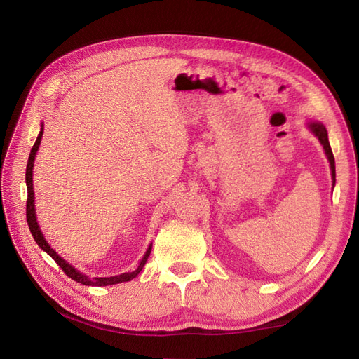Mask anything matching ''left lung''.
<instances>
[{
    "label": "left lung",
    "mask_w": 359,
    "mask_h": 359,
    "mask_svg": "<svg viewBox=\"0 0 359 359\" xmlns=\"http://www.w3.org/2000/svg\"><path fill=\"white\" fill-rule=\"evenodd\" d=\"M309 128H310V131L318 137V140L321 142V144H323V148L325 151V156L330 162L332 179H333V185H334V182H337V172H334V157H333V152H332L330 143H329V135H327V129L321 123V121H309Z\"/></svg>",
    "instance_id": "obj_1"
}]
</instances>
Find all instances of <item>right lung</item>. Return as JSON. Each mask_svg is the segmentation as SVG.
<instances>
[{
    "label": "right lung",
    "instance_id": "add662e5",
    "mask_svg": "<svg viewBox=\"0 0 359 359\" xmlns=\"http://www.w3.org/2000/svg\"><path fill=\"white\" fill-rule=\"evenodd\" d=\"M43 126L41 125V129H40V134H38L36 140L34 143L32 149H30V154H29V160H27V166H26V185H27V203H26V217H27V225H29V230L30 233H32L35 242L38 243V247H40L41 250H44L46 253H48L53 261H55L60 269H62L67 276H69L71 279L80 282V284L83 285H94V287H104V285H114V284H120V282H128L134 279L137 274H139L143 269V265L147 264L148 257H149V253H151V248L152 245L148 247L147 253H144V256L142 257V261L139 264V266L134 271H128V273H121L118 274V276H111V278H88L86 274L80 273L77 269H74V266L66 262L65 259L62 256L57 255V251L50 248V245L48 243V241L44 239V236L40 230V226H38V222H36V216H35V196H34V185H32V172H34V160H35V154L38 151V147H40V142H41V137H43Z\"/></svg>",
    "mask_w": 359,
    "mask_h": 359
}]
</instances>
